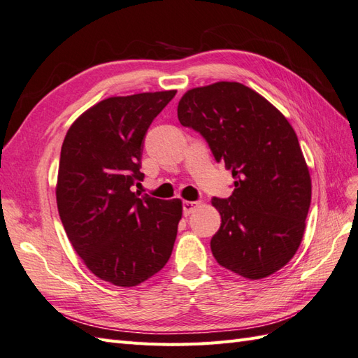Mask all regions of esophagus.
Masks as SVG:
<instances>
[{"instance_id":"esophagus-1","label":"esophagus","mask_w":358,"mask_h":358,"mask_svg":"<svg viewBox=\"0 0 358 358\" xmlns=\"http://www.w3.org/2000/svg\"><path fill=\"white\" fill-rule=\"evenodd\" d=\"M196 207H199V201H185V203H182V213L189 216Z\"/></svg>"}]
</instances>
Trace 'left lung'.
<instances>
[{
	"label": "left lung",
	"instance_id": "1",
	"mask_svg": "<svg viewBox=\"0 0 358 358\" xmlns=\"http://www.w3.org/2000/svg\"><path fill=\"white\" fill-rule=\"evenodd\" d=\"M177 112L234 178L231 196L212 199L222 219L210 242L216 262L250 280L286 266L304 236L311 201L307 163L287 119L236 81L187 90Z\"/></svg>",
	"mask_w": 358,
	"mask_h": 358
}]
</instances>
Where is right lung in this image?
Listing matches in <instances>:
<instances>
[{
  "mask_svg": "<svg viewBox=\"0 0 358 358\" xmlns=\"http://www.w3.org/2000/svg\"><path fill=\"white\" fill-rule=\"evenodd\" d=\"M176 94L101 101L71 125L62 145L56 196L63 228L89 271L115 286L151 278L172 254L181 201L141 196L131 187L143 180L145 134Z\"/></svg>",
  "mask_w": 358,
  "mask_h": 358,
  "instance_id": "add662e5",
  "label": "right lung"
}]
</instances>
